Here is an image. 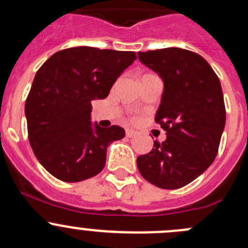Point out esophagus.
<instances>
[{"mask_svg":"<svg viewBox=\"0 0 248 248\" xmlns=\"http://www.w3.org/2000/svg\"><path fill=\"white\" fill-rule=\"evenodd\" d=\"M137 132L133 131V129H126V137L127 138H133V137H136Z\"/></svg>","mask_w":248,"mask_h":248,"instance_id":"esophagus-1","label":"esophagus"}]
</instances>
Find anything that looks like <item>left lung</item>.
Here are the masks:
<instances>
[{
    "label": "left lung",
    "mask_w": 248,
    "mask_h": 248,
    "mask_svg": "<svg viewBox=\"0 0 248 248\" xmlns=\"http://www.w3.org/2000/svg\"><path fill=\"white\" fill-rule=\"evenodd\" d=\"M141 63L164 81L155 121L167 139L137 158L146 181L163 189L186 186L215 161L226 124L218 77L201 55L180 47L138 52Z\"/></svg>",
    "instance_id": "8db88e82"
}]
</instances>
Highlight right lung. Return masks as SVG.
<instances>
[{
	"instance_id": "obj_1",
	"label": "right lung",
	"mask_w": 248,
	"mask_h": 248,
	"mask_svg": "<svg viewBox=\"0 0 248 248\" xmlns=\"http://www.w3.org/2000/svg\"><path fill=\"white\" fill-rule=\"evenodd\" d=\"M134 60V51L77 46L57 51L38 69L25 104L27 133L52 176L79 182L103 170L107 149L124 129L92 126L91 102L106 98Z\"/></svg>"
}]
</instances>
